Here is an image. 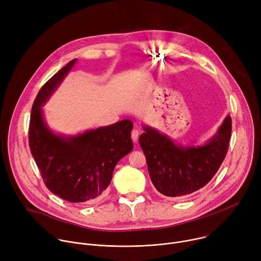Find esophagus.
Returning <instances> with one entry per match:
<instances>
[{
  "instance_id": "obj_1",
  "label": "esophagus",
  "mask_w": 261,
  "mask_h": 261,
  "mask_svg": "<svg viewBox=\"0 0 261 261\" xmlns=\"http://www.w3.org/2000/svg\"><path fill=\"white\" fill-rule=\"evenodd\" d=\"M138 135H139L138 130H137V129H133L132 132H131V138H132V140H133L134 143L137 142V140H138Z\"/></svg>"
}]
</instances>
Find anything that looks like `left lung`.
I'll return each mask as SVG.
<instances>
[{
    "label": "left lung",
    "instance_id": "1",
    "mask_svg": "<svg viewBox=\"0 0 261 261\" xmlns=\"http://www.w3.org/2000/svg\"><path fill=\"white\" fill-rule=\"evenodd\" d=\"M139 144L155 188L168 197L187 196L213 178L225 158L231 135L226 116L216 133L202 144L176 143L165 133L142 125Z\"/></svg>",
    "mask_w": 261,
    "mask_h": 261
}]
</instances>
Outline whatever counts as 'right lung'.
Here are the masks:
<instances>
[{
    "instance_id": "1",
    "label": "right lung",
    "mask_w": 261,
    "mask_h": 261,
    "mask_svg": "<svg viewBox=\"0 0 261 261\" xmlns=\"http://www.w3.org/2000/svg\"><path fill=\"white\" fill-rule=\"evenodd\" d=\"M76 61H70L58 71L37 95L31 113L29 143L50 192L70 202L92 203L104 194L118 162L133 150V123L122 120L74 135L49 128L43 106Z\"/></svg>"
}]
</instances>
